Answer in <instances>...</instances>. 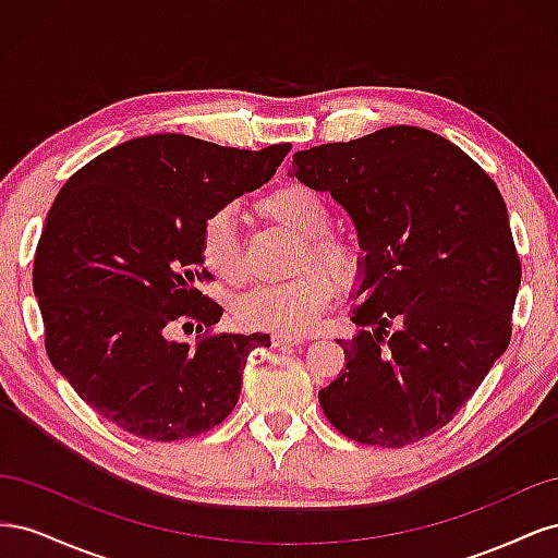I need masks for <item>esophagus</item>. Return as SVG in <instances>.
I'll list each match as a JSON object with an SVG mask.
<instances>
[{"instance_id":"34e87169","label":"esophagus","mask_w":558,"mask_h":558,"mask_svg":"<svg viewBox=\"0 0 558 558\" xmlns=\"http://www.w3.org/2000/svg\"><path fill=\"white\" fill-rule=\"evenodd\" d=\"M305 342V337H300V335H281V332H275L272 335V344L275 347H298V344H302Z\"/></svg>"}]
</instances>
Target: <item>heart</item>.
Wrapping results in <instances>:
<instances>
[{
    "label": "heart",
    "instance_id": "1",
    "mask_svg": "<svg viewBox=\"0 0 558 558\" xmlns=\"http://www.w3.org/2000/svg\"><path fill=\"white\" fill-rule=\"evenodd\" d=\"M256 211L272 226L300 238L295 253V277L272 286H260L234 302V318L251 330H272L302 335L318 320L332 298L333 277L340 286H351L361 277L363 253L351 240L330 232L332 207L324 193L307 183H286L256 202ZM199 260L228 286L246 279L244 253L230 211L211 214L199 232ZM314 262L329 272L310 268Z\"/></svg>",
    "mask_w": 558,
    "mask_h": 558
}]
</instances>
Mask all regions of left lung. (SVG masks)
<instances>
[{
  "instance_id": "obj_1",
  "label": "left lung",
  "mask_w": 558,
  "mask_h": 558,
  "mask_svg": "<svg viewBox=\"0 0 558 558\" xmlns=\"http://www.w3.org/2000/svg\"><path fill=\"white\" fill-rule=\"evenodd\" d=\"M365 251L347 367L318 400L361 445L400 449L447 426L508 349L521 281L494 179L440 134L393 125L293 156Z\"/></svg>"
}]
</instances>
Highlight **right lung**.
<instances>
[{
    "instance_id": "right-lung-1",
    "label": "right lung",
    "mask_w": 558,
    "mask_h": 558,
    "mask_svg": "<svg viewBox=\"0 0 558 558\" xmlns=\"http://www.w3.org/2000/svg\"><path fill=\"white\" fill-rule=\"evenodd\" d=\"M291 144L244 150L185 134L118 144L66 179L35 253L46 351L111 424L150 442L207 433L234 410L248 353L269 335H207L223 307L197 286L199 232L272 179ZM198 324L195 348L171 340Z\"/></svg>"
}]
</instances>
